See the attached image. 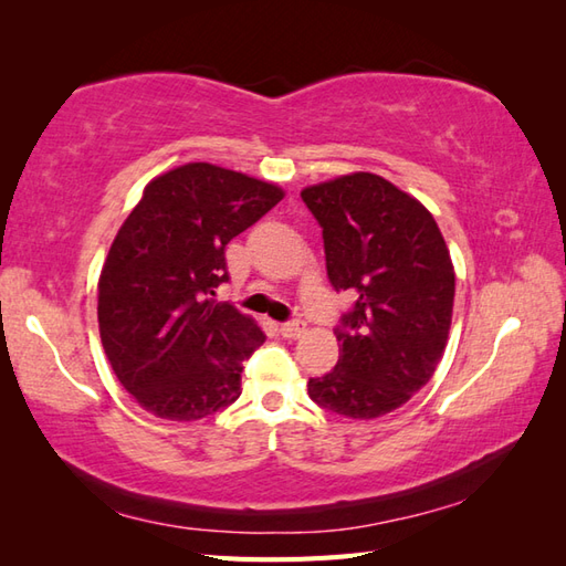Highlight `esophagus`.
<instances>
[{
	"instance_id": "obj_1",
	"label": "esophagus",
	"mask_w": 566,
	"mask_h": 566,
	"mask_svg": "<svg viewBox=\"0 0 566 566\" xmlns=\"http://www.w3.org/2000/svg\"><path fill=\"white\" fill-rule=\"evenodd\" d=\"M306 331V323L304 321H286L280 326V333L284 335V338H298Z\"/></svg>"
}]
</instances>
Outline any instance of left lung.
<instances>
[{"mask_svg":"<svg viewBox=\"0 0 566 566\" xmlns=\"http://www.w3.org/2000/svg\"><path fill=\"white\" fill-rule=\"evenodd\" d=\"M326 270L353 306L335 326L340 357L308 396L345 418H379L426 387L448 345L454 270L423 203L371 172L306 187Z\"/></svg>","mask_w":566,"mask_h":566,"instance_id":"obj_1","label":"left lung"}]
</instances>
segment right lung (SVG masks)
Masks as SVG:
<instances>
[{
	"mask_svg": "<svg viewBox=\"0 0 566 566\" xmlns=\"http://www.w3.org/2000/svg\"><path fill=\"white\" fill-rule=\"evenodd\" d=\"M284 191L209 163L155 177L116 233L99 276V335L114 375L148 413L199 420L240 396L258 323L216 290L226 245Z\"/></svg>",
	"mask_w": 566,
	"mask_h": 566,
	"instance_id": "1",
	"label": "right lung"
}]
</instances>
